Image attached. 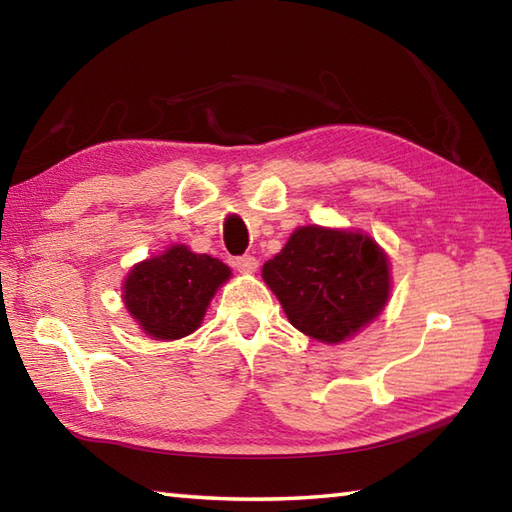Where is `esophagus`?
Segmentation results:
<instances>
[{
	"instance_id": "obj_1",
	"label": "esophagus",
	"mask_w": 512,
	"mask_h": 512,
	"mask_svg": "<svg viewBox=\"0 0 512 512\" xmlns=\"http://www.w3.org/2000/svg\"><path fill=\"white\" fill-rule=\"evenodd\" d=\"M233 266L237 270H242V273H255L259 262L253 257V255H242V257H235L233 259Z\"/></svg>"
}]
</instances>
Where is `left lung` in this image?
Masks as SVG:
<instances>
[{"label": "left lung", "instance_id": "1", "mask_svg": "<svg viewBox=\"0 0 512 512\" xmlns=\"http://www.w3.org/2000/svg\"><path fill=\"white\" fill-rule=\"evenodd\" d=\"M288 321L310 339L343 343L389 299V259L372 237L301 226L262 268Z\"/></svg>", "mask_w": 512, "mask_h": 512}]
</instances>
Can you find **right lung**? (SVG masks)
Instances as JSON below:
<instances>
[{"label": "right lung", "mask_w": 512, "mask_h": 512, "mask_svg": "<svg viewBox=\"0 0 512 512\" xmlns=\"http://www.w3.org/2000/svg\"><path fill=\"white\" fill-rule=\"evenodd\" d=\"M231 268L176 244L136 264L123 284L125 308L151 339H182L200 328L206 308Z\"/></svg>", "instance_id": "add662e5"}]
</instances>
